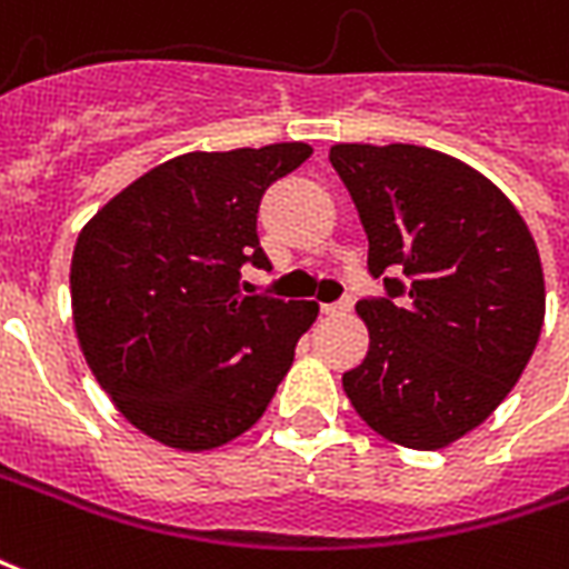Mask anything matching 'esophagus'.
<instances>
[{
    "mask_svg": "<svg viewBox=\"0 0 569 569\" xmlns=\"http://www.w3.org/2000/svg\"><path fill=\"white\" fill-rule=\"evenodd\" d=\"M349 301H338V305H322V313H326V317H340V313H347L349 310Z\"/></svg>",
    "mask_w": 569,
    "mask_h": 569,
    "instance_id": "1",
    "label": "esophagus"
}]
</instances>
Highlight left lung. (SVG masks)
<instances>
[{"label":"left lung","instance_id":"1","mask_svg":"<svg viewBox=\"0 0 569 569\" xmlns=\"http://www.w3.org/2000/svg\"><path fill=\"white\" fill-rule=\"evenodd\" d=\"M389 298L356 305L368 356L343 373L356 413L407 449L473 431L519 382L540 340L546 283L533 234L486 174L431 147L335 144ZM407 295L398 306L393 298Z\"/></svg>","mask_w":569,"mask_h":569}]
</instances>
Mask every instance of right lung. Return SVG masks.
<instances>
[{
	"label": "right lung",
	"mask_w": 569,
	"mask_h": 569,
	"mask_svg": "<svg viewBox=\"0 0 569 569\" xmlns=\"http://www.w3.org/2000/svg\"><path fill=\"white\" fill-rule=\"evenodd\" d=\"M310 153L283 141L174 156L81 229L69 273L74 335L141 435L204 452L268 410L319 305L243 296L241 264L268 268L259 201Z\"/></svg>",
	"instance_id": "add662e5"
}]
</instances>
